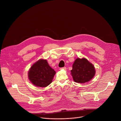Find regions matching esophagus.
Here are the masks:
<instances>
[{
  "label": "esophagus",
  "mask_w": 121,
  "mask_h": 121,
  "mask_svg": "<svg viewBox=\"0 0 121 121\" xmlns=\"http://www.w3.org/2000/svg\"><path fill=\"white\" fill-rule=\"evenodd\" d=\"M60 70H66V67H63V68H61L60 69Z\"/></svg>",
  "instance_id": "1"
}]
</instances>
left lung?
<instances>
[{
    "label": "left lung",
    "mask_w": 121,
    "mask_h": 121,
    "mask_svg": "<svg viewBox=\"0 0 121 121\" xmlns=\"http://www.w3.org/2000/svg\"><path fill=\"white\" fill-rule=\"evenodd\" d=\"M71 72L74 81L78 83L89 82L95 74L94 67L85 58H77L73 64Z\"/></svg>",
    "instance_id": "left-lung-1"
}]
</instances>
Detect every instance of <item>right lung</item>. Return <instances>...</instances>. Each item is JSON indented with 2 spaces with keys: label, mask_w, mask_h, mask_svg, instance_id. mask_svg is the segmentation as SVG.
I'll list each match as a JSON object with an SVG mask.
<instances>
[{
  "label": "right lung",
  "mask_w": 121,
  "mask_h": 121,
  "mask_svg": "<svg viewBox=\"0 0 121 121\" xmlns=\"http://www.w3.org/2000/svg\"><path fill=\"white\" fill-rule=\"evenodd\" d=\"M56 72L48 64L46 60L40 59L30 68L28 78L34 85L45 87L52 82Z\"/></svg>",
  "instance_id": "1"
}]
</instances>
